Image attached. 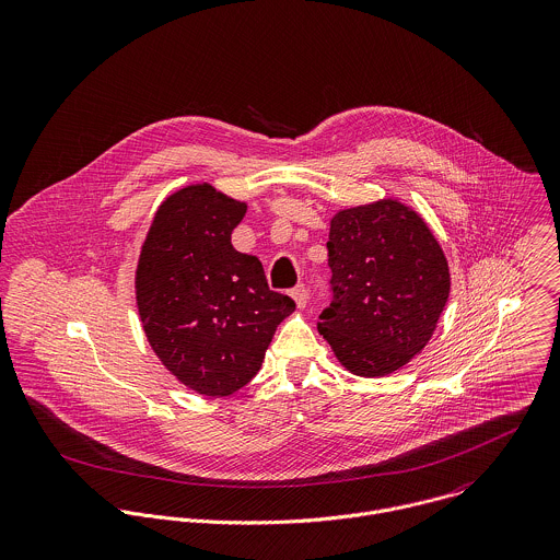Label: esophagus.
<instances>
[{"instance_id": "esophagus-1", "label": "esophagus", "mask_w": 560, "mask_h": 560, "mask_svg": "<svg viewBox=\"0 0 560 560\" xmlns=\"http://www.w3.org/2000/svg\"><path fill=\"white\" fill-rule=\"evenodd\" d=\"M289 295L295 300L298 308H306V304H308V293H306V287H304V284H298L295 289H291Z\"/></svg>"}]
</instances>
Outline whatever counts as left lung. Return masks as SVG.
<instances>
[{"instance_id": "8db88e82", "label": "left lung", "mask_w": 560, "mask_h": 560, "mask_svg": "<svg viewBox=\"0 0 560 560\" xmlns=\"http://www.w3.org/2000/svg\"><path fill=\"white\" fill-rule=\"evenodd\" d=\"M331 302L319 334L353 375L384 377L431 340L451 293V269L427 222L384 198L329 220Z\"/></svg>"}]
</instances>
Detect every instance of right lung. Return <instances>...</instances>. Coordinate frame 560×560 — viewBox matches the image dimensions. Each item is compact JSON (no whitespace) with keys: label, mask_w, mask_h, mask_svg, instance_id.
<instances>
[{"label":"right lung","mask_w":560,"mask_h":560,"mask_svg":"<svg viewBox=\"0 0 560 560\" xmlns=\"http://www.w3.org/2000/svg\"><path fill=\"white\" fill-rule=\"evenodd\" d=\"M245 211L209 183L187 185L161 202L138 258L136 302L149 345L202 397L243 388L295 311L269 289L260 260L233 247Z\"/></svg>","instance_id":"right-lung-1"}]
</instances>
